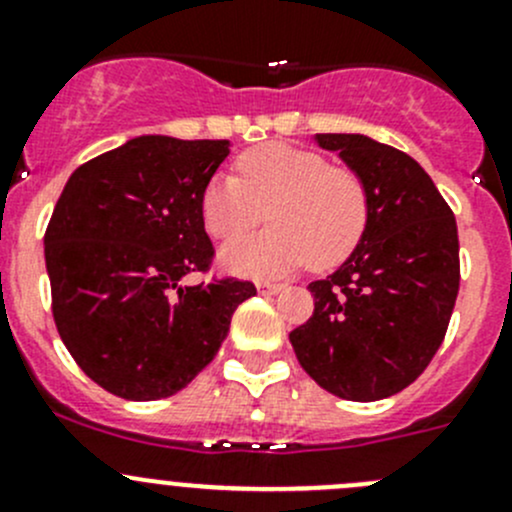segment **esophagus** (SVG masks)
Instances as JSON below:
<instances>
[{
    "label": "esophagus",
    "instance_id": "1",
    "mask_svg": "<svg viewBox=\"0 0 512 512\" xmlns=\"http://www.w3.org/2000/svg\"><path fill=\"white\" fill-rule=\"evenodd\" d=\"M282 289V285H275V282H257V292L260 294H277Z\"/></svg>",
    "mask_w": 512,
    "mask_h": 512
}]
</instances>
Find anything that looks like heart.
Wrapping results in <instances>:
<instances>
[{
  "instance_id": "1",
  "label": "heart",
  "mask_w": 512,
  "mask_h": 512,
  "mask_svg": "<svg viewBox=\"0 0 512 512\" xmlns=\"http://www.w3.org/2000/svg\"><path fill=\"white\" fill-rule=\"evenodd\" d=\"M265 210L270 230L220 252L232 275L270 280L307 262L319 270L337 265L364 232L369 198L356 170L287 143L250 148L237 158V175H213L200 195V215L215 240L245 235Z\"/></svg>"
}]
</instances>
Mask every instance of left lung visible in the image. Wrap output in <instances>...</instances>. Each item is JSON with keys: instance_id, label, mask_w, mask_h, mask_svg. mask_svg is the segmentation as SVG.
Wrapping results in <instances>:
<instances>
[{"instance_id": "8db88e82", "label": "left lung", "mask_w": 512, "mask_h": 512, "mask_svg": "<svg viewBox=\"0 0 512 512\" xmlns=\"http://www.w3.org/2000/svg\"><path fill=\"white\" fill-rule=\"evenodd\" d=\"M314 143L359 173L369 218L339 270L307 287L314 314L289 342L329 394L379 401L416 381L446 337L461 282L456 218L406 153L361 133Z\"/></svg>"}]
</instances>
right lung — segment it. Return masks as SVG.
I'll return each mask as SVG.
<instances>
[{"mask_svg":"<svg viewBox=\"0 0 512 512\" xmlns=\"http://www.w3.org/2000/svg\"><path fill=\"white\" fill-rule=\"evenodd\" d=\"M230 141L136 136L66 180L44 235L61 342L89 379L128 401L178 394L218 354L252 282L185 285L213 242L200 195Z\"/></svg>","mask_w":512,"mask_h":512,"instance_id":"1","label":"right lung"}]
</instances>
